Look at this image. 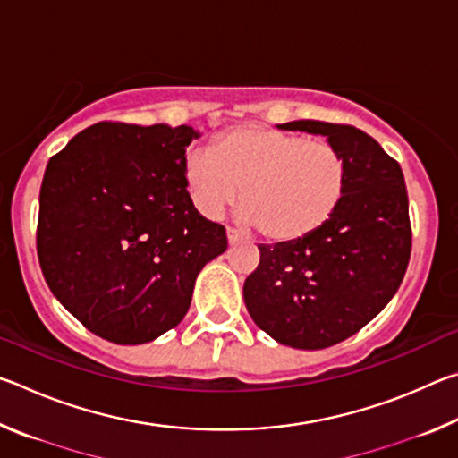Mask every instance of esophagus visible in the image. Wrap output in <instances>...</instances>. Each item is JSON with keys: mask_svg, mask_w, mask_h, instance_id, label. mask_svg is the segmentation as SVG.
<instances>
[{"mask_svg": "<svg viewBox=\"0 0 458 458\" xmlns=\"http://www.w3.org/2000/svg\"><path fill=\"white\" fill-rule=\"evenodd\" d=\"M226 236H228V244H236L238 240H242V234H240V232L234 228H228Z\"/></svg>", "mask_w": 458, "mask_h": 458, "instance_id": "1", "label": "esophagus"}]
</instances>
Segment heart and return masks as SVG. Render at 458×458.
I'll return each mask as SVG.
<instances>
[{"label": "heart", "instance_id": "b5f03b06", "mask_svg": "<svg viewBox=\"0 0 458 458\" xmlns=\"http://www.w3.org/2000/svg\"><path fill=\"white\" fill-rule=\"evenodd\" d=\"M191 204L220 216L243 188L238 216L273 242H299L327 226L347 190V164L335 145L262 125H236L210 151L183 159Z\"/></svg>", "mask_w": 458, "mask_h": 458}]
</instances>
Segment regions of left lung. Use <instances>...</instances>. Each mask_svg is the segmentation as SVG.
Instances as JSON below:
<instances>
[{
  "label": "left lung",
  "mask_w": 458,
  "mask_h": 458,
  "mask_svg": "<svg viewBox=\"0 0 458 458\" xmlns=\"http://www.w3.org/2000/svg\"><path fill=\"white\" fill-rule=\"evenodd\" d=\"M278 129L327 137L347 164V190L319 232L259 246L244 303L278 344L325 350L374 319L406 275L412 228L404 174L374 137L352 125L291 121Z\"/></svg>",
  "instance_id": "8db88e82"
}]
</instances>
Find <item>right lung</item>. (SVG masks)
<instances>
[{
    "label": "right lung",
    "instance_id": "right-lung-1",
    "mask_svg": "<svg viewBox=\"0 0 458 458\" xmlns=\"http://www.w3.org/2000/svg\"><path fill=\"white\" fill-rule=\"evenodd\" d=\"M188 125L97 123L46 165L38 260L66 311L119 345L174 329L226 230L193 208L183 180Z\"/></svg>",
    "mask_w": 458,
    "mask_h": 458
}]
</instances>
